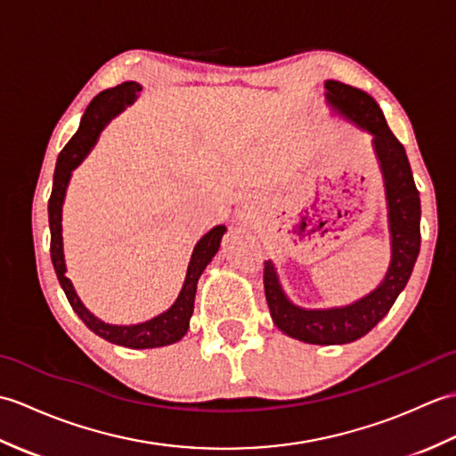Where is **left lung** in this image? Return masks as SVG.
<instances>
[{"label":"left lung","instance_id":"obj_1","mask_svg":"<svg viewBox=\"0 0 456 456\" xmlns=\"http://www.w3.org/2000/svg\"><path fill=\"white\" fill-rule=\"evenodd\" d=\"M325 98L333 110L372 134L384 176L392 258L388 273L376 289L343 307L305 309L284 294L273 260L265 263V294L274 325L297 341L312 345H345L364 337L390 312L408 284L419 255L421 201L403 144L394 137L380 105L353 86L327 80Z\"/></svg>","mask_w":456,"mask_h":456}]
</instances>
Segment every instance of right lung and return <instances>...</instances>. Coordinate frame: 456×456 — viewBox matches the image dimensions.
<instances>
[{"label":"right lung","instance_id":"obj_1","mask_svg":"<svg viewBox=\"0 0 456 456\" xmlns=\"http://www.w3.org/2000/svg\"><path fill=\"white\" fill-rule=\"evenodd\" d=\"M141 90H142L141 84L137 82H123L119 86H115V88L103 90L90 102L80 121L78 131H76L74 137L68 141L62 152L58 154L53 193H51V200H48L51 258H53L54 273L58 276V282H61L68 302H70L76 315L82 319L90 331L105 338V341L127 346V348H154V346L172 345L186 335L190 327V317L193 314V299H196L198 280L203 270H206V266L211 263V258L216 256L221 245V237L227 231L225 225H216L209 233H206L198 240V245L193 247L186 280H183V286L180 289L176 302H174L172 307H168L167 312L149 319V322L137 323V325L105 323L102 319L95 317L90 309H86L82 299L78 297V294H76L70 278H66L64 274L66 263H64V248H62V203H64L68 182H70L72 170L78 167L86 157H88V152L95 144V141H98L102 129L115 118V115L121 113L127 105H131L134 100H137V94Z\"/></svg>","mask_w":456,"mask_h":456}]
</instances>
